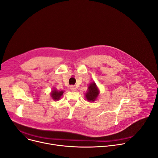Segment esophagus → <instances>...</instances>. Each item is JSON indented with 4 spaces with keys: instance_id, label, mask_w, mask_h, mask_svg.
Here are the masks:
<instances>
[{
    "instance_id": "esophagus-1",
    "label": "esophagus",
    "mask_w": 158,
    "mask_h": 158,
    "mask_svg": "<svg viewBox=\"0 0 158 158\" xmlns=\"http://www.w3.org/2000/svg\"><path fill=\"white\" fill-rule=\"evenodd\" d=\"M70 89H71V90L72 91H76V90H77V87H76L75 86H73V85L71 86V87H70Z\"/></svg>"
}]
</instances>
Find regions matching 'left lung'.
<instances>
[{"instance_id": "left-lung-1", "label": "left lung", "mask_w": 158, "mask_h": 158, "mask_svg": "<svg viewBox=\"0 0 158 158\" xmlns=\"http://www.w3.org/2000/svg\"><path fill=\"white\" fill-rule=\"evenodd\" d=\"M99 94V90L97 87L95 82L91 83L87 89V92L85 94V98L89 102H94Z\"/></svg>"}]
</instances>
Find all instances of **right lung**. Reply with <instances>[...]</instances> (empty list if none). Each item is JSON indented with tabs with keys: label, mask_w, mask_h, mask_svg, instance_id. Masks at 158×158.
Wrapping results in <instances>:
<instances>
[{
	"label": "right lung",
	"mask_w": 158,
	"mask_h": 158,
	"mask_svg": "<svg viewBox=\"0 0 158 158\" xmlns=\"http://www.w3.org/2000/svg\"><path fill=\"white\" fill-rule=\"evenodd\" d=\"M63 93H64V92L63 90L58 91L56 89H54V90L51 93V95L52 98L54 101H58L60 98V97L62 96Z\"/></svg>",
	"instance_id": "1"
}]
</instances>
